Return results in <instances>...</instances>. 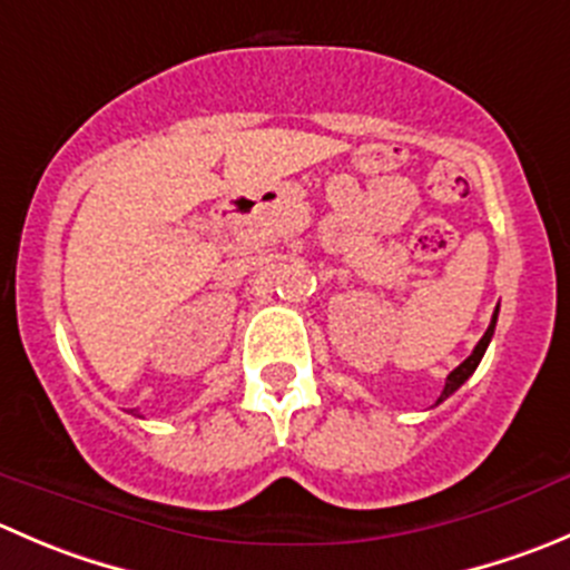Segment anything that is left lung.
Segmentation results:
<instances>
[{
	"label": "left lung",
	"mask_w": 570,
	"mask_h": 570,
	"mask_svg": "<svg viewBox=\"0 0 570 570\" xmlns=\"http://www.w3.org/2000/svg\"><path fill=\"white\" fill-rule=\"evenodd\" d=\"M495 320H499V308H495V312H493V320H490L488 331H484V336H482V340H479V345L473 347V353H471V356H468L465 362L460 364V367H456V370H451V373H449V379H445V386H443V395L438 397V403H443L445 397H449V395H454V392L460 390V386L465 384L468 379H471V375H473V370L479 367V362H482V356H484V351H488L490 340H493Z\"/></svg>",
	"instance_id": "1"
}]
</instances>
